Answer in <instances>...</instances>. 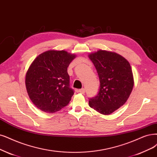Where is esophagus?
Masks as SVG:
<instances>
[{
    "label": "esophagus",
    "instance_id": "34e87169",
    "mask_svg": "<svg viewBox=\"0 0 157 157\" xmlns=\"http://www.w3.org/2000/svg\"><path fill=\"white\" fill-rule=\"evenodd\" d=\"M78 92H80V93H82V94H84V93H85V89H79V90H78Z\"/></svg>",
    "mask_w": 157,
    "mask_h": 157
}]
</instances>
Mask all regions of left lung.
I'll return each instance as SVG.
<instances>
[{"label": "left lung", "instance_id": "1", "mask_svg": "<svg viewBox=\"0 0 157 157\" xmlns=\"http://www.w3.org/2000/svg\"><path fill=\"white\" fill-rule=\"evenodd\" d=\"M100 79L98 95L90 98L89 106L104 115H109L124 105L134 86L130 63L113 52L99 50L89 54Z\"/></svg>", "mask_w": 157, "mask_h": 157}]
</instances>
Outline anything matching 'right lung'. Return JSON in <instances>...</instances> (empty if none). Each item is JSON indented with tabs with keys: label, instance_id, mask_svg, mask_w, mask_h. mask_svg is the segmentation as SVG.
<instances>
[{
	"label": "right lung",
	"instance_id": "1",
	"mask_svg": "<svg viewBox=\"0 0 157 157\" xmlns=\"http://www.w3.org/2000/svg\"><path fill=\"white\" fill-rule=\"evenodd\" d=\"M76 57L65 50H48L39 54L26 74L28 94L39 109L54 113L67 106L74 94L67 68Z\"/></svg>",
	"mask_w": 157,
	"mask_h": 157
}]
</instances>
